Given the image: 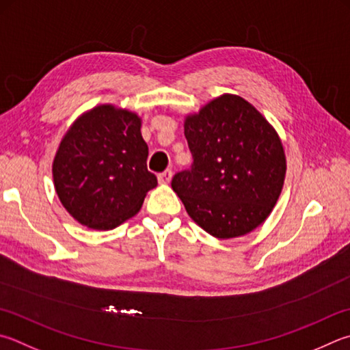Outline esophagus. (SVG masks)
<instances>
[{
	"mask_svg": "<svg viewBox=\"0 0 350 350\" xmlns=\"http://www.w3.org/2000/svg\"><path fill=\"white\" fill-rule=\"evenodd\" d=\"M171 177H173V171L165 170L163 173H161V174L157 176V180H159V183H170L171 182Z\"/></svg>",
	"mask_w": 350,
	"mask_h": 350,
	"instance_id": "34e87169",
	"label": "esophagus"
}]
</instances>
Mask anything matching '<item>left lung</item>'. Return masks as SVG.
I'll use <instances>...</instances> for the list:
<instances>
[{"label": "left lung", "mask_w": 350, "mask_h": 350, "mask_svg": "<svg viewBox=\"0 0 350 350\" xmlns=\"http://www.w3.org/2000/svg\"><path fill=\"white\" fill-rule=\"evenodd\" d=\"M191 170L171 188L189 217L217 239H234L268 219L280 197L286 156L274 126L237 94H221L185 118Z\"/></svg>", "instance_id": "8db88e82"}]
</instances>
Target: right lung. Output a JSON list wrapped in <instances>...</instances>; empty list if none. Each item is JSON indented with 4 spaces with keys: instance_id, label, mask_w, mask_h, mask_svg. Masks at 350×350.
<instances>
[{
    "instance_id": "right-lung-1",
    "label": "right lung",
    "mask_w": 350,
    "mask_h": 350,
    "mask_svg": "<svg viewBox=\"0 0 350 350\" xmlns=\"http://www.w3.org/2000/svg\"><path fill=\"white\" fill-rule=\"evenodd\" d=\"M135 111L103 104L82 113L62 137L52 173L62 206L81 225L107 231L139 213L157 185Z\"/></svg>"
}]
</instances>
